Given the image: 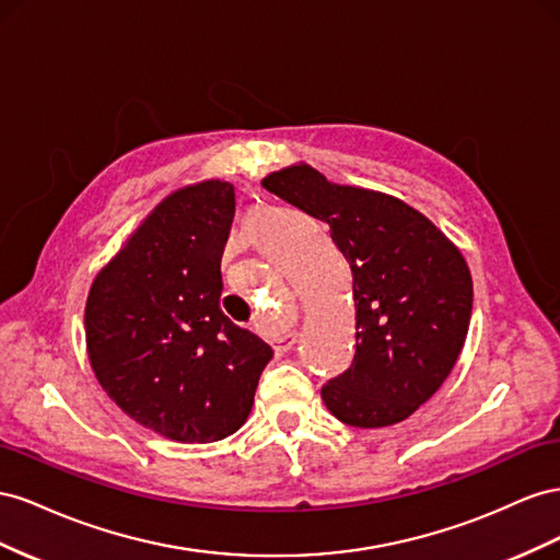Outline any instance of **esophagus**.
<instances>
[{
    "label": "esophagus",
    "mask_w": 560,
    "mask_h": 560,
    "mask_svg": "<svg viewBox=\"0 0 560 560\" xmlns=\"http://www.w3.org/2000/svg\"><path fill=\"white\" fill-rule=\"evenodd\" d=\"M295 340H298L295 332L277 335V338H275V349H277V351H289V349L295 345Z\"/></svg>",
    "instance_id": "esophagus-1"
}]
</instances>
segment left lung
<instances>
[{"instance_id":"obj_1","label":"left lung","mask_w":560,"mask_h":560,"mask_svg":"<svg viewBox=\"0 0 560 560\" xmlns=\"http://www.w3.org/2000/svg\"><path fill=\"white\" fill-rule=\"evenodd\" d=\"M262 187L326 222L354 279L357 351L322 387L326 408L361 429L410 418L467 338L474 285L462 253L401 199L328 183L305 164L269 173Z\"/></svg>"}]
</instances>
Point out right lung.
<instances>
[{"label":"right lung","mask_w":560,"mask_h":560,"mask_svg":"<svg viewBox=\"0 0 560 560\" xmlns=\"http://www.w3.org/2000/svg\"><path fill=\"white\" fill-rule=\"evenodd\" d=\"M234 187L173 191L86 300V347L101 387L129 418L180 443L220 441L248 418L271 347L220 310V258Z\"/></svg>","instance_id":"1"}]
</instances>
